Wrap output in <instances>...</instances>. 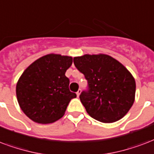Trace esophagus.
I'll list each match as a JSON object with an SVG mask.
<instances>
[{
    "mask_svg": "<svg viewBox=\"0 0 154 154\" xmlns=\"http://www.w3.org/2000/svg\"><path fill=\"white\" fill-rule=\"evenodd\" d=\"M80 93H81V89H79L78 92H76V95H77V97H79V95H80Z\"/></svg>",
    "mask_w": 154,
    "mask_h": 154,
    "instance_id": "1",
    "label": "esophagus"
}]
</instances>
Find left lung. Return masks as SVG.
<instances>
[{
    "label": "left lung",
    "mask_w": 154,
    "mask_h": 154,
    "mask_svg": "<svg viewBox=\"0 0 154 154\" xmlns=\"http://www.w3.org/2000/svg\"><path fill=\"white\" fill-rule=\"evenodd\" d=\"M74 64L88 80V88L79 96L88 114L102 122L125 116L136 94V81L129 70L106 54L75 57Z\"/></svg>",
    "instance_id": "obj_1"
}]
</instances>
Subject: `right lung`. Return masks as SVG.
I'll return each mask as SVG.
<instances>
[{
  "instance_id": "obj_1",
  "label": "right lung",
  "mask_w": 154,
  "mask_h": 154,
  "mask_svg": "<svg viewBox=\"0 0 154 154\" xmlns=\"http://www.w3.org/2000/svg\"><path fill=\"white\" fill-rule=\"evenodd\" d=\"M72 62L71 57L50 54L24 70L17 83L16 95L21 109L30 119L46 124L64 115L70 100L76 97L65 75Z\"/></svg>"
}]
</instances>
